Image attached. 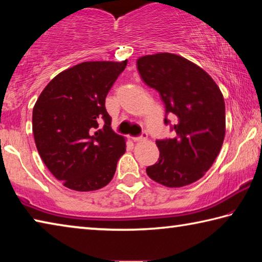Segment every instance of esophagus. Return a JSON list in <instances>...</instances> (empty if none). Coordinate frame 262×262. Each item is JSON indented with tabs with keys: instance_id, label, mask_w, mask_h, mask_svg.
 Masks as SVG:
<instances>
[{
	"instance_id": "1",
	"label": "esophagus",
	"mask_w": 262,
	"mask_h": 262,
	"mask_svg": "<svg viewBox=\"0 0 262 262\" xmlns=\"http://www.w3.org/2000/svg\"><path fill=\"white\" fill-rule=\"evenodd\" d=\"M147 137H148L147 133H142L140 136H134V137H133V141H134V142H141V141H144L145 139H147Z\"/></svg>"
}]
</instances>
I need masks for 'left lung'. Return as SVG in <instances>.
<instances>
[{
    "mask_svg": "<svg viewBox=\"0 0 262 262\" xmlns=\"http://www.w3.org/2000/svg\"><path fill=\"white\" fill-rule=\"evenodd\" d=\"M144 83L165 104L164 123L173 139L157 140L159 158L147 174L166 187H183L199 180L220 154L225 135L223 95L205 70L185 57L158 53L137 60ZM174 118L170 125L167 115Z\"/></svg>",
    "mask_w": 262,
    "mask_h": 262,
    "instance_id": "left-lung-1",
    "label": "left lung"
}]
</instances>
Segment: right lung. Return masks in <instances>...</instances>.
<instances>
[{
    "mask_svg": "<svg viewBox=\"0 0 262 262\" xmlns=\"http://www.w3.org/2000/svg\"><path fill=\"white\" fill-rule=\"evenodd\" d=\"M126 66L127 60L82 62L56 75L34 105L38 152L66 187L89 192L113 178L126 142L111 128L105 98Z\"/></svg>",
    "mask_w": 262,
    "mask_h": 262,
    "instance_id": "1",
    "label": "right lung"
}]
</instances>
